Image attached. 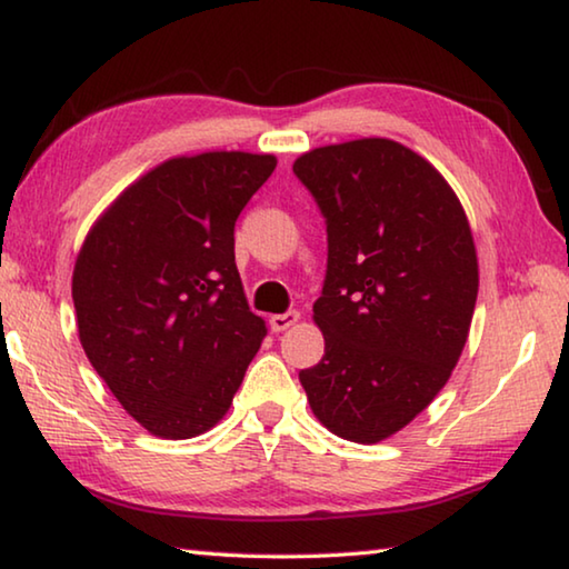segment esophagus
<instances>
[{
  "label": "esophagus",
  "instance_id": "34e87169",
  "mask_svg": "<svg viewBox=\"0 0 569 569\" xmlns=\"http://www.w3.org/2000/svg\"><path fill=\"white\" fill-rule=\"evenodd\" d=\"M298 319H301V313H298V311H286V313L271 316V321H268V323H271V329H273L276 333H281V331L291 329V326H296Z\"/></svg>",
  "mask_w": 569,
  "mask_h": 569
}]
</instances>
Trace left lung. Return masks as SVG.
<instances>
[{"mask_svg": "<svg viewBox=\"0 0 569 569\" xmlns=\"http://www.w3.org/2000/svg\"><path fill=\"white\" fill-rule=\"evenodd\" d=\"M293 172L326 218L313 321L323 359L298 373L331 435L377 445L445 389L479 291L471 228L445 176L389 138L323 146Z\"/></svg>", "mask_w": 569, "mask_h": 569, "instance_id": "left-lung-1", "label": "left lung"}]
</instances>
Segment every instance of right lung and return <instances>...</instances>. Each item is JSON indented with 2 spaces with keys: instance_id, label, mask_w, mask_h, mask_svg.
Wrapping results in <instances>:
<instances>
[{
  "instance_id": "right-lung-1",
  "label": "right lung",
  "mask_w": 569,
  "mask_h": 569,
  "mask_svg": "<svg viewBox=\"0 0 569 569\" xmlns=\"http://www.w3.org/2000/svg\"><path fill=\"white\" fill-rule=\"evenodd\" d=\"M276 156L213 150L160 162L94 220L77 253V333L140 427L190 439L226 417L266 321L236 268V220Z\"/></svg>"
}]
</instances>
